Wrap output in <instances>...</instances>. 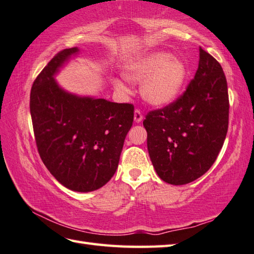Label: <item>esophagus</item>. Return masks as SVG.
<instances>
[{
    "label": "esophagus",
    "mask_w": 254,
    "mask_h": 254,
    "mask_svg": "<svg viewBox=\"0 0 254 254\" xmlns=\"http://www.w3.org/2000/svg\"><path fill=\"white\" fill-rule=\"evenodd\" d=\"M142 120H143L142 112L138 110V109H135V111H134V121L136 123H140Z\"/></svg>",
    "instance_id": "obj_1"
}]
</instances>
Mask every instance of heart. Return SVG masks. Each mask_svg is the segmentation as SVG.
I'll list each match as a JSON object with an SVG mask.
<instances>
[{
    "mask_svg": "<svg viewBox=\"0 0 254 254\" xmlns=\"http://www.w3.org/2000/svg\"><path fill=\"white\" fill-rule=\"evenodd\" d=\"M131 82H141V96L148 104L164 107L172 103L185 84L187 78L186 64L170 53H151L132 64L126 72ZM114 88L126 93L128 88L121 80L114 81Z\"/></svg>",
    "mask_w": 254,
    "mask_h": 254,
    "instance_id": "obj_1",
    "label": "heart"
}]
</instances>
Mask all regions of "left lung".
Masks as SVG:
<instances>
[{
  "mask_svg": "<svg viewBox=\"0 0 254 254\" xmlns=\"http://www.w3.org/2000/svg\"><path fill=\"white\" fill-rule=\"evenodd\" d=\"M229 124L225 72L199 48V64L186 90L175 101L146 114L147 150L161 180L185 185L215 163Z\"/></svg>",
  "mask_w": 254,
  "mask_h": 254,
  "instance_id": "8db88e82",
  "label": "left lung"
}]
</instances>
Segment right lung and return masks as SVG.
<instances>
[{
    "label": "right lung",
    "instance_id": "1",
    "mask_svg": "<svg viewBox=\"0 0 254 254\" xmlns=\"http://www.w3.org/2000/svg\"><path fill=\"white\" fill-rule=\"evenodd\" d=\"M77 47L54 56L33 83L29 109L35 141L45 166L69 190H99L116 173L134 106L78 97L58 86L54 74Z\"/></svg>",
    "mask_w": 254,
    "mask_h": 254
}]
</instances>
